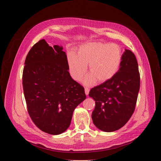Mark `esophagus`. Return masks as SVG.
<instances>
[{"label": "esophagus", "instance_id": "1", "mask_svg": "<svg viewBox=\"0 0 161 161\" xmlns=\"http://www.w3.org/2000/svg\"><path fill=\"white\" fill-rule=\"evenodd\" d=\"M89 91H90V89L88 88H86V87H85V94L87 96V95H88V94H89Z\"/></svg>", "mask_w": 161, "mask_h": 161}]
</instances>
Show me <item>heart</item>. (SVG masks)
<instances>
[{"mask_svg":"<svg viewBox=\"0 0 161 161\" xmlns=\"http://www.w3.org/2000/svg\"><path fill=\"white\" fill-rule=\"evenodd\" d=\"M122 60V52L115 43L90 42L82 44L76 55L67 54L69 70L72 78L80 81L86 71L90 74L85 78L86 85H92L97 81L102 83L108 81L118 73Z\"/></svg>","mask_w":161,"mask_h":161,"instance_id":"1","label":"heart"}]
</instances>
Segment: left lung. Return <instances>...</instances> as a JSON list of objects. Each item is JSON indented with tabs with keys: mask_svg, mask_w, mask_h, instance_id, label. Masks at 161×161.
Listing matches in <instances>:
<instances>
[{
	"mask_svg": "<svg viewBox=\"0 0 161 161\" xmlns=\"http://www.w3.org/2000/svg\"><path fill=\"white\" fill-rule=\"evenodd\" d=\"M140 86L137 60L130 50L125 49L115 76L90 91L89 96L96 103L92 114L94 124L104 132L122 127L134 111Z\"/></svg>",
	"mask_w": 161,
	"mask_h": 161,
	"instance_id": "1",
	"label": "left lung"
}]
</instances>
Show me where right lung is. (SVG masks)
I'll use <instances>...</instances> for the list:
<instances>
[{
	"instance_id": "1",
	"label": "right lung",
	"mask_w": 161,
	"mask_h": 161,
	"mask_svg": "<svg viewBox=\"0 0 161 161\" xmlns=\"http://www.w3.org/2000/svg\"><path fill=\"white\" fill-rule=\"evenodd\" d=\"M62 47H50L44 39L28 53L23 87L28 113L35 125L52 135L69 127L75 109L86 99L84 88L69 73Z\"/></svg>"
}]
</instances>
